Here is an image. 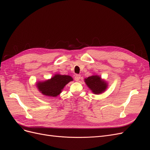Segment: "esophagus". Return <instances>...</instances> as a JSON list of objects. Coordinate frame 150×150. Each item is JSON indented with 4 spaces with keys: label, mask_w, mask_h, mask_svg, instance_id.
Wrapping results in <instances>:
<instances>
[{
    "label": "esophagus",
    "mask_w": 150,
    "mask_h": 150,
    "mask_svg": "<svg viewBox=\"0 0 150 150\" xmlns=\"http://www.w3.org/2000/svg\"><path fill=\"white\" fill-rule=\"evenodd\" d=\"M80 76H81V75L80 74L75 75V81H76V82H78V81H79V80L80 79Z\"/></svg>",
    "instance_id": "obj_1"
}]
</instances>
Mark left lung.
I'll return each mask as SVG.
<instances>
[{
	"label": "left lung",
	"instance_id": "1",
	"mask_svg": "<svg viewBox=\"0 0 150 150\" xmlns=\"http://www.w3.org/2000/svg\"><path fill=\"white\" fill-rule=\"evenodd\" d=\"M85 82L89 88L95 94H99L103 92L107 87V83L97 75L88 76L85 79Z\"/></svg>",
	"mask_w": 150,
	"mask_h": 150
}]
</instances>
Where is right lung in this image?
<instances>
[{"instance_id":"obj_1","label":"right lung","mask_w":150,"mask_h":150,"mask_svg":"<svg viewBox=\"0 0 150 150\" xmlns=\"http://www.w3.org/2000/svg\"><path fill=\"white\" fill-rule=\"evenodd\" d=\"M73 79L69 75H56L50 80L37 84L39 91L46 96L57 97L62 92L64 87Z\"/></svg>"}]
</instances>
